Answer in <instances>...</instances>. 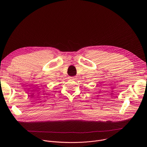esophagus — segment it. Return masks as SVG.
Returning <instances> with one entry per match:
<instances>
[{"label":"esophagus","mask_w":147,"mask_h":147,"mask_svg":"<svg viewBox=\"0 0 147 147\" xmlns=\"http://www.w3.org/2000/svg\"><path fill=\"white\" fill-rule=\"evenodd\" d=\"M69 79H70V80H75V77H69Z\"/></svg>","instance_id":"1"}]
</instances>
